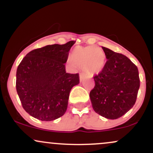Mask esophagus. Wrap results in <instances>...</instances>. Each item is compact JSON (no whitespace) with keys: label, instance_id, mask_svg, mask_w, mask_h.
Here are the masks:
<instances>
[{"label":"esophagus","instance_id":"34e87169","mask_svg":"<svg viewBox=\"0 0 153 153\" xmlns=\"http://www.w3.org/2000/svg\"><path fill=\"white\" fill-rule=\"evenodd\" d=\"M84 78H85V75H84L83 73H80V81L82 82V80H83Z\"/></svg>","mask_w":153,"mask_h":153}]
</instances>
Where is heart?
I'll list each match as a JSON object with an SVG mask.
<instances>
[{"mask_svg": "<svg viewBox=\"0 0 153 153\" xmlns=\"http://www.w3.org/2000/svg\"><path fill=\"white\" fill-rule=\"evenodd\" d=\"M70 57L73 64L91 75L101 73L106 62L104 52L94 46L75 47Z\"/></svg>", "mask_w": 153, "mask_h": 153, "instance_id": "1", "label": "heart"}]
</instances>
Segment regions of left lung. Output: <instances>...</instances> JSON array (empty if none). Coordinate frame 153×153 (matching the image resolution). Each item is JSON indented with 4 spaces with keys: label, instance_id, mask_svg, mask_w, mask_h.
<instances>
[{
    "label": "left lung",
    "instance_id": "8db88e82",
    "mask_svg": "<svg viewBox=\"0 0 153 153\" xmlns=\"http://www.w3.org/2000/svg\"><path fill=\"white\" fill-rule=\"evenodd\" d=\"M107 61L104 68L94 77L90 92L93 108L106 119L122 117L136 102L140 88L137 67L124 54L102 47Z\"/></svg>",
    "mask_w": 153,
    "mask_h": 153
}]
</instances>
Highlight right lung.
Returning a JSON list of instances; mask_svg holds the SVG:
<instances>
[{"instance_id":"1","label":"right lung","mask_w":153,"mask_h":153,"mask_svg":"<svg viewBox=\"0 0 153 153\" xmlns=\"http://www.w3.org/2000/svg\"><path fill=\"white\" fill-rule=\"evenodd\" d=\"M75 43L52 45L29 52L16 71L17 94L24 109L41 121H53L65 113L71 90L80 82L78 73H66L68 52Z\"/></svg>"}]
</instances>
